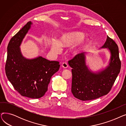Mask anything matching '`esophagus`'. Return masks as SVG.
<instances>
[{
  "mask_svg": "<svg viewBox=\"0 0 126 126\" xmlns=\"http://www.w3.org/2000/svg\"><path fill=\"white\" fill-rule=\"evenodd\" d=\"M62 67H63L64 68H67L68 67V64H67V63L64 62V63H63L62 64Z\"/></svg>",
  "mask_w": 126,
  "mask_h": 126,
  "instance_id": "esophagus-1",
  "label": "esophagus"
}]
</instances>
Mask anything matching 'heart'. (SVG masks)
Wrapping results in <instances>:
<instances>
[{
  "label": "heart",
  "mask_w": 126,
  "mask_h": 126,
  "mask_svg": "<svg viewBox=\"0 0 126 126\" xmlns=\"http://www.w3.org/2000/svg\"><path fill=\"white\" fill-rule=\"evenodd\" d=\"M84 36L82 32L70 31L63 33L59 40L51 38L49 40L50 51L52 54L57 55L61 52V47H69L76 43L72 47L71 51L75 55L80 54L85 50L89 41Z\"/></svg>",
  "instance_id": "obj_1"
}]
</instances>
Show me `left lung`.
<instances>
[{
  "mask_svg": "<svg viewBox=\"0 0 126 126\" xmlns=\"http://www.w3.org/2000/svg\"><path fill=\"white\" fill-rule=\"evenodd\" d=\"M100 48H106L110 54L108 64L105 68L92 71L87 63V52L78 54L68 61L72 68L71 92L80 100H92L106 95L120 72L118 48L113 40L107 36Z\"/></svg>",
  "mask_w": 126,
  "mask_h": 126,
  "instance_id": "8db88e82",
  "label": "left lung"
}]
</instances>
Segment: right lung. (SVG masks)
<instances>
[{"label": "right lung", "instance_id": "right-lung-1", "mask_svg": "<svg viewBox=\"0 0 126 126\" xmlns=\"http://www.w3.org/2000/svg\"><path fill=\"white\" fill-rule=\"evenodd\" d=\"M32 24L28 22L10 40L5 70L9 81L22 96L39 98L47 91L50 79L60 65L41 56L28 59L22 55L20 46Z\"/></svg>", "mask_w": 126, "mask_h": 126}]
</instances>
